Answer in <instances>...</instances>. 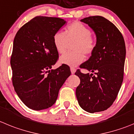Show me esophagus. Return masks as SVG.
<instances>
[{
  "label": "esophagus",
  "instance_id": "1",
  "mask_svg": "<svg viewBox=\"0 0 134 134\" xmlns=\"http://www.w3.org/2000/svg\"><path fill=\"white\" fill-rule=\"evenodd\" d=\"M70 70H71V73L72 74H74L76 72V68H74V67H70Z\"/></svg>",
  "mask_w": 134,
  "mask_h": 134
}]
</instances>
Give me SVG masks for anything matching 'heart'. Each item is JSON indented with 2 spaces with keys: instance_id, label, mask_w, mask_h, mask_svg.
<instances>
[{
  "instance_id": "heart-1",
  "label": "heart",
  "mask_w": 134,
  "mask_h": 134,
  "mask_svg": "<svg viewBox=\"0 0 134 134\" xmlns=\"http://www.w3.org/2000/svg\"><path fill=\"white\" fill-rule=\"evenodd\" d=\"M53 42L56 51L64 54L72 44V52L62 56L60 62L68 66H75L84 61V56L91 55L96 48V41L92 36L90 29L80 22L75 21L67 26L64 32L58 31L54 34Z\"/></svg>"
}]
</instances>
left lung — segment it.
<instances>
[{
  "label": "left lung",
  "mask_w": 134,
  "mask_h": 134,
  "mask_svg": "<svg viewBox=\"0 0 134 134\" xmlns=\"http://www.w3.org/2000/svg\"><path fill=\"white\" fill-rule=\"evenodd\" d=\"M80 21L92 29L97 40L92 56L80 68L94 72L96 75L77 70L75 74L80 83L76 95L78 104L85 111H104L115 101L123 82L125 42L117 27L104 17L89 16Z\"/></svg>",
  "instance_id": "8db88e82"
}]
</instances>
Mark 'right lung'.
<instances>
[{
  "instance_id": "1",
  "label": "right lung",
  "mask_w": 134,
  "mask_h": 134,
  "mask_svg": "<svg viewBox=\"0 0 134 134\" xmlns=\"http://www.w3.org/2000/svg\"><path fill=\"white\" fill-rule=\"evenodd\" d=\"M65 24L62 18L38 16L23 25L14 37L10 58L13 84L20 99L32 110L51 107L71 74L66 64L51 70L58 58L54 34Z\"/></svg>"
}]
</instances>
